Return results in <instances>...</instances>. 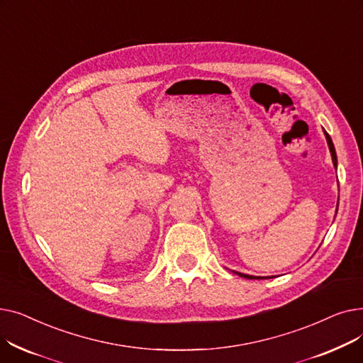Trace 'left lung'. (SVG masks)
Listing matches in <instances>:
<instances>
[{
    "label": "left lung",
    "instance_id": "8db88e82",
    "mask_svg": "<svg viewBox=\"0 0 363 363\" xmlns=\"http://www.w3.org/2000/svg\"><path fill=\"white\" fill-rule=\"evenodd\" d=\"M323 132H325V130H323ZM325 137H327V141H328V147H330L331 156H333V163H334V166H335V169H337V155H335V148H334V144H333V141H331V137L328 135L327 132H325ZM337 207H338V204H337ZM235 274H238L240 277H242V278H247V279H263V278H259V277H252V275H245V274H240V272H235Z\"/></svg>",
    "mask_w": 363,
    "mask_h": 363
}]
</instances>
